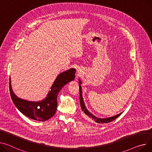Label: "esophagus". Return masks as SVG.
Returning a JSON list of instances; mask_svg holds the SVG:
<instances>
[{
    "label": "esophagus",
    "instance_id": "obj_1",
    "mask_svg": "<svg viewBox=\"0 0 152 152\" xmlns=\"http://www.w3.org/2000/svg\"><path fill=\"white\" fill-rule=\"evenodd\" d=\"M77 75L79 76V75H80V69H77Z\"/></svg>",
    "mask_w": 152,
    "mask_h": 152
}]
</instances>
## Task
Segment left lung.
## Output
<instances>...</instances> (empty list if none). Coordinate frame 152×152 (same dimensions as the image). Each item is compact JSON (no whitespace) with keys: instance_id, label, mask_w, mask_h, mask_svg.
<instances>
[{"instance_id":"1","label":"left lung","mask_w":152,"mask_h":152,"mask_svg":"<svg viewBox=\"0 0 152 152\" xmlns=\"http://www.w3.org/2000/svg\"><path fill=\"white\" fill-rule=\"evenodd\" d=\"M79 100H80V107H81V109L84 113V117L88 119V120H91L95 121V122L98 123V124H106V123H109L112 122V121L114 120L115 119H116L118 117H119L121 114H122V113H121L115 116L111 117H109V118H98L96 117H95V115H94L92 114H91L89 111L87 109L85 104L84 103V100H83V98L82 96V90H81V86H80V84H81V81L79 79Z\"/></svg>"}]
</instances>
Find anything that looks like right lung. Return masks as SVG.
I'll return each instance as SVG.
<instances>
[{
	"label": "right lung",
	"mask_w": 152,
	"mask_h": 152,
	"mask_svg": "<svg viewBox=\"0 0 152 152\" xmlns=\"http://www.w3.org/2000/svg\"><path fill=\"white\" fill-rule=\"evenodd\" d=\"M76 69L70 68L58 75L47 96L41 102H34L18 98L13 92L10 77V93L12 99L18 110L26 116L38 121H46L56 113L57 102V97L60 90L75 77Z\"/></svg>",
	"instance_id": "1"
}]
</instances>
